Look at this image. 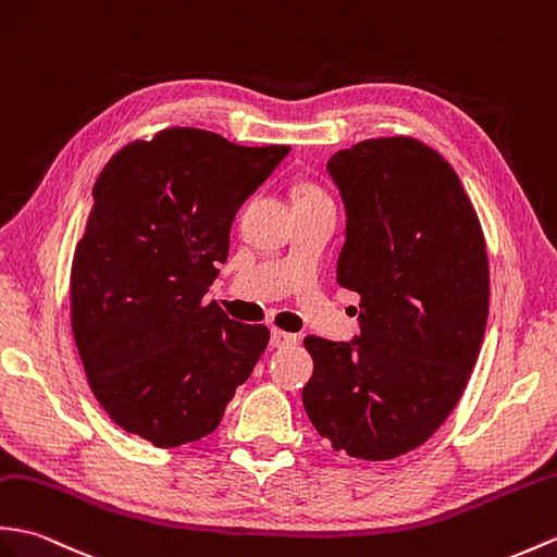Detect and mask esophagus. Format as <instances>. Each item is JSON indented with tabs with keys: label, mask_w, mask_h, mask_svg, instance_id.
Returning a JSON list of instances; mask_svg holds the SVG:
<instances>
[{
	"label": "esophagus",
	"mask_w": 557,
	"mask_h": 557,
	"mask_svg": "<svg viewBox=\"0 0 557 557\" xmlns=\"http://www.w3.org/2000/svg\"><path fill=\"white\" fill-rule=\"evenodd\" d=\"M270 344H273L275 348L292 346V344H296V334L284 332V330H273V332H270Z\"/></svg>",
	"instance_id": "1"
}]
</instances>
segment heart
I'll return each instance as SVG.
<instances>
[{"label": "heart", "instance_id": "1", "mask_svg": "<svg viewBox=\"0 0 557 557\" xmlns=\"http://www.w3.org/2000/svg\"><path fill=\"white\" fill-rule=\"evenodd\" d=\"M301 201H330L327 191L318 187L315 183H299L294 189V203H301Z\"/></svg>", "mask_w": 557, "mask_h": 557}]
</instances>
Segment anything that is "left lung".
I'll use <instances>...</instances> for the list:
<instances>
[{
  "label": "left lung",
  "instance_id": "obj_1",
  "mask_svg": "<svg viewBox=\"0 0 557 557\" xmlns=\"http://www.w3.org/2000/svg\"><path fill=\"white\" fill-rule=\"evenodd\" d=\"M346 209L337 282L360 296V337H306L304 408L334 450L392 460L456 408L480 356L488 261L474 206L450 163L412 137L334 153Z\"/></svg>",
  "mask_w": 557,
  "mask_h": 557
}]
</instances>
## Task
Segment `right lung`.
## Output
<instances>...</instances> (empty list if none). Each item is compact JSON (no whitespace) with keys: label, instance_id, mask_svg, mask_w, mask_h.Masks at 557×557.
Here are the masks:
<instances>
[{"label":"right lung","instance_id":"add662e5","mask_svg":"<svg viewBox=\"0 0 557 557\" xmlns=\"http://www.w3.org/2000/svg\"><path fill=\"white\" fill-rule=\"evenodd\" d=\"M287 153L168 127L103 165L73 256L71 327L89 389L125 432L159 448L199 442L249 380L268 327L203 294L239 206Z\"/></svg>","mask_w":557,"mask_h":557}]
</instances>
